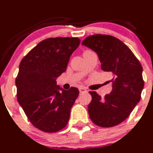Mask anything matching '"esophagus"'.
<instances>
[{
  "label": "esophagus",
  "mask_w": 153,
  "mask_h": 153,
  "mask_svg": "<svg viewBox=\"0 0 153 153\" xmlns=\"http://www.w3.org/2000/svg\"><path fill=\"white\" fill-rule=\"evenodd\" d=\"M79 93H87V90H86V88H83V87H80L79 88Z\"/></svg>",
  "instance_id": "esophagus-1"
}]
</instances>
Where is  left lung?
I'll use <instances>...</instances> for the list:
<instances>
[{"mask_svg": "<svg viewBox=\"0 0 153 153\" xmlns=\"http://www.w3.org/2000/svg\"><path fill=\"white\" fill-rule=\"evenodd\" d=\"M82 45L98 54L101 69L113 75L112 90L104 98L90 91L88 113L93 123L103 128L120 124L140 101L144 88L142 66L128 46L109 35L96 34L84 39Z\"/></svg>", "mask_w": 153, "mask_h": 153, "instance_id": "8db88e82", "label": "left lung"}]
</instances>
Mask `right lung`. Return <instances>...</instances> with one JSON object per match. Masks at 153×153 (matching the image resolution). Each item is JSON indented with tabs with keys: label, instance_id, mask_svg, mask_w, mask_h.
Listing matches in <instances>:
<instances>
[{
	"label": "right lung",
	"instance_id": "obj_1",
	"mask_svg": "<svg viewBox=\"0 0 153 153\" xmlns=\"http://www.w3.org/2000/svg\"><path fill=\"white\" fill-rule=\"evenodd\" d=\"M79 43V38H49L33 48L19 64L15 80L17 101L33 126L44 132H57L68 122L79 92L74 87L68 90L60 88L56 79L66 71Z\"/></svg>",
	"mask_w": 153,
	"mask_h": 153
}]
</instances>
